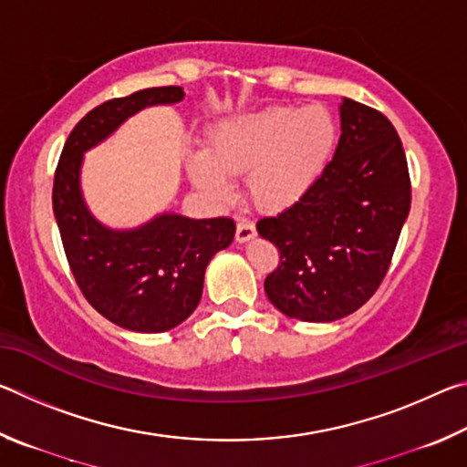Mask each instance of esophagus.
Segmentation results:
<instances>
[{
	"instance_id": "obj_1",
	"label": "esophagus",
	"mask_w": 467,
	"mask_h": 467,
	"mask_svg": "<svg viewBox=\"0 0 467 467\" xmlns=\"http://www.w3.org/2000/svg\"><path fill=\"white\" fill-rule=\"evenodd\" d=\"M255 226H253L251 223H247V220H239L236 223V241L239 243H247L251 239H255Z\"/></svg>"
}]
</instances>
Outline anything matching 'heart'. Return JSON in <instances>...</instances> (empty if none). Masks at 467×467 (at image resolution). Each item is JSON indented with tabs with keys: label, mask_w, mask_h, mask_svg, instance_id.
<instances>
[{
	"label": "heart",
	"mask_w": 467,
	"mask_h": 467,
	"mask_svg": "<svg viewBox=\"0 0 467 467\" xmlns=\"http://www.w3.org/2000/svg\"><path fill=\"white\" fill-rule=\"evenodd\" d=\"M337 128L327 109L267 107L236 115L212 130L205 152L189 156L193 185L210 200L233 193L228 177L247 175V195L264 212L305 200L334 156Z\"/></svg>",
	"instance_id": "1"
}]
</instances>
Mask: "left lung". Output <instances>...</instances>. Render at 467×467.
Masks as SVG:
<instances>
[{"label":"left lung","instance_id":"obj_1","mask_svg":"<svg viewBox=\"0 0 467 467\" xmlns=\"http://www.w3.org/2000/svg\"><path fill=\"white\" fill-rule=\"evenodd\" d=\"M336 154L303 202L262 218L280 251L265 295L286 317L342 319L375 295L389 270L412 189L398 131L383 113L344 99Z\"/></svg>","mask_w":467,"mask_h":467}]
</instances>
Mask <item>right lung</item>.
I'll use <instances>...</instances> for the list:
<instances>
[{
	"label": "right lung",
	"mask_w": 467,
	"mask_h": 467,
	"mask_svg": "<svg viewBox=\"0 0 467 467\" xmlns=\"http://www.w3.org/2000/svg\"><path fill=\"white\" fill-rule=\"evenodd\" d=\"M181 86H161L92 109L69 133L53 181V214L72 274L86 300L115 326L161 334L200 305L210 259L234 239L231 218L195 220L162 212L136 228L94 218L80 185L84 154L146 107L177 105Z\"/></svg>",
	"instance_id": "right-lung-1"
}]
</instances>
